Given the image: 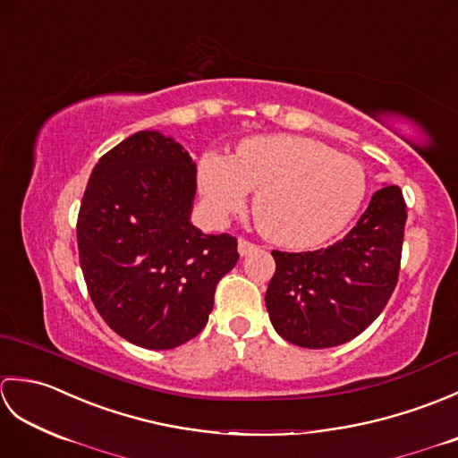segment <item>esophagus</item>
<instances>
[{"label":"esophagus","instance_id":"34e87169","mask_svg":"<svg viewBox=\"0 0 458 458\" xmlns=\"http://www.w3.org/2000/svg\"><path fill=\"white\" fill-rule=\"evenodd\" d=\"M258 250V246L254 244V242H250V240H246V238H240L238 240V251H240V256H248V254H251V251H256Z\"/></svg>","mask_w":458,"mask_h":458}]
</instances>
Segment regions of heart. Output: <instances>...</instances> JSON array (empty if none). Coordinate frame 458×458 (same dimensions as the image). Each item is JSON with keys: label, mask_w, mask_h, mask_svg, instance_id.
Here are the masks:
<instances>
[{"label": "heart", "mask_w": 458, "mask_h": 458, "mask_svg": "<svg viewBox=\"0 0 458 458\" xmlns=\"http://www.w3.org/2000/svg\"><path fill=\"white\" fill-rule=\"evenodd\" d=\"M197 174L216 216L242 212L256 192L258 230L285 248H313L336 236L368 191L362 163L301 135L250 138L232 157L208 153Z\"/></svg>", "instance_id": "obj_1"}]
</instances>
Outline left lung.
Returning <instances> with one entry per match:
<instances>
[{"label": "left lung", "mask_w": 458, "mask_h": 458, "mask_svg": "<svg viewBox=\"0 0 458 458\" xmlns=\"http://www.w3.org/2000/svg\"><path fill=\"white\" fill-rule=\"evenodd\" d=\"M397 184L374 192L356 226L315 251H271L276 274L266 291L279 336L303 348H330L358 336L382 313L397 285L405 230Z\"/></svg>", "instance_id": "8db88e82"}]
</instances>
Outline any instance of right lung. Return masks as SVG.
Returning a JSON list of instances; mask_svg holds the SVG:
<instances>
[{
  "label": "right lung",
  "mask_w": 458,
  "mask_h": 458,
  "mask_svg": "<svg viewBox=\"0 0 458 458\" xmlns=\"http://www.w3.org/2000/svg\"><path fill=\"white\" fill-rule=\"evenodd\" d=\"M197 165L173 138L138 131L96 165L76 240L92 303L131 344L169 350L207 327L238 242L192 226Z\"/></svg>",
  "instance_id": "right-lung-1"
}]
</instances>
